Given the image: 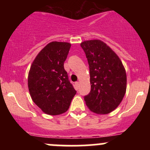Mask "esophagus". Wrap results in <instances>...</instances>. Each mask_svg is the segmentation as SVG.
I'll return each mask as SVG.
<instances>
[{
	"label": "esophagus",
	"mask_w": 150,
	"mask_h": 150,
	"mask_svg": "<svg viewBox=\"0 0 150 150\" xmlns=\"http://www.w3.org/2000/svg\"><path fill=\"white\" fill-rule=\"evenodd\" d=\"M75 86H76L77 90H78V88H79V87H80V83L79 82L75 83Z\"/></svg>",
	"instance_id": "esophagus-1"
}]
</instances>
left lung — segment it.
I'll use <instances>...</instances> for the list:
<instances>
[{"label":"left lung","mask_w":150,"mask_h":150,"mask_svg":"<svg viewBox=\"0 0 150 150\" xmlns=\"http://www.w3.org/2000/svg\"><path fill=\"white\" fill-rule=\"evenodd\" d=\"M88 59L91 91L84 96L91 111L108 114L122 102L126 91V72L118 56L100 40L81 43Z\"/></svg>","instance_id":"1"}]
</instances>
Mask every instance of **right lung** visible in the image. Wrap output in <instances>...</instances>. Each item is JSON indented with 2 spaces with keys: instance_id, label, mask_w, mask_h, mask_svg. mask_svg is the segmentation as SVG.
Wrapping results in <instances>:
<instances>
[{
  "instance_id": "right-lung-1",
  "label": "right lung",
  "mask_w": 150,
  "mask_h": 150,
  "mask_svg": "<svg viewBox=\"0 0 150 150\" xmlns=\"http://www.w3.org/2000/svg\"><path fill=\"white\" fill-rule=\"evenodd\" d=\"M71 44L53 41L39 52L30 67L28 88L34 103L50 115L67 111L76 94L64 68Z\"/></svg>"
}]
</instances>
